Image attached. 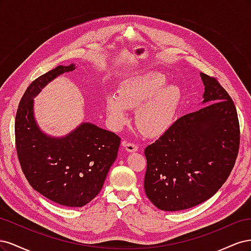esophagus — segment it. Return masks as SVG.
I'll list each match as a JSON object with an SVG mask.
<instances>
[{
    "label": "esophagus",
    "mask_w": 251,
    "mask_h": 251,
    "mask_svg": "<svg viewBox=\"0 0 251 251\" xmlns=\"http://www.w3.org/2000/svg\"><path fill=\"white\" fill-rule=\"evenodd\" d=\"M123 146L125 147L126 151H128V153H134V151H136L138 150V147L136 146V144L131 143V142H124Z\"/></svg>",
    "instance_id": "esophagus-1"
}]
</instances>
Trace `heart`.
Returning a JSON list of instances; mask_svg holds the SVG:
<instances>
[{
	"instance_id": "1",
	"label": "heart",
	"mask_w": 251,
	"mask_h": 251,
	"mask_svg": "<svg viewBox=\"0 0 251 251\" xmlns=\"http://www.w3.org/2000/svg\"><path fill=\"white\" fill-rule=\"evenodd\" d=\"M168 79L159 73H149L125 81L118 95L105 97L104 111L113 127L120 128L130 120L127 110H138L136 124L148 137H160L174 126L182 102L177 85L165 86Z\"/></svg>"
}]
</instances>
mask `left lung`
<instances>
[{
  "label": "left lung",
  "instance_id": "8db88e82",
  "mask_svg": "<svg viewBox=\"0 0 251 251\" xmlns=\"http://www.w3.org/2000/svg\"><path fill=\"white\" fill-rule=\"evenodd\" d=\"M200 76L204 108L179 118L144 150V191L164 211L187 209L211 198L238 156L240 126L234 103L215 78Z\"/></svg>",
  "mask_w": 251,
  "mask_h": 251
}]
</instances>
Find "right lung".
<instances>
[{
    "instance_id": "add662e5",
    "label": "right lung",
    "mask_w": 251,
    "mask_h": 251,
    "mask_svg": "<svg viewBox=\"0 0 251 251\" xmlns=\"http://www.w3.org/2000/svg\"><path fill=\"white\" fill-rule=\"evenodd\" d=\"M76 65L58 66L30 83L16 116L19 161L29 184L47 199L81 207L101 191L116 160L120 138L91 123H81L65 136L45 133L34 116V97L49 82Z\"/></svg>"
}]
</instances>
